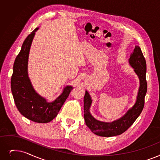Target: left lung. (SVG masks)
I'll return each instance as SVG.
<instances>
[{
    "mask_svg": "<svg viewBox=\"0 0 160 160\" xmlns=\"http://www.w3.org/2000/svg\"><path fill=\"white\" fill-rule=\"evenodd\" d=\"M129 61L140 79V87L134 106L121 118L111 123L102 122L95 119L89 112V108L92 101L91 97L86 91L84 98V120L86 126L97 135L113 137L124 133L137 120L144 108V97L147 92V82L146 80L147 64L140 47L135 46L133 53L131 54Z\"/></svg>",
    "mask_w": 160,
    "mask_h": 160,
    "instance_id": "obj_1",
    "label": "left lung"
}]
</instances>
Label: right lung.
Here are the masks:
<instances>
[{"label":"right lung","mask_w":160,"mask_h":160,"mask_svg":"<svg viewBox=\"0 0 160 160\" xmlns=\"http://www.w3.org/2000/svg\"><path fill=\"white\" fill-rule=\"evenodd\" d=\"M38 29L37 27L27 36L15 59L11 89L16 107L21 114L31 121L48 123L57 116L73 88L65 87L61 95L52 102H47L34 91L27 74V63L30 47Z\"/></svg>","instance_id":"add662e5"}]
</instances>
